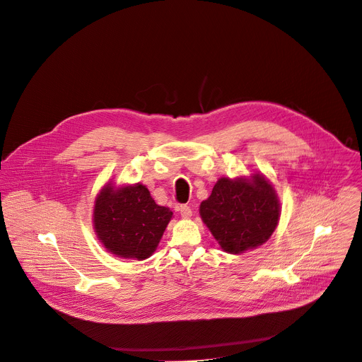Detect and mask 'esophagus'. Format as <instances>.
<instances>
[{"mask_svg": "<svg viewBox=\"0 0 362 362\" xmlns=\"http://www.w3.org/2000/svg\"><path fill=\"white\" fill-rule=\"evenodd\" d=\"M178 211H180L182 218H189L192 216V211H191V209L188 206H180Z\"/></svg>", "mask_w": 362, "mask_h": 362, "instance_id": "1", "label": "esophagus"}]
</instances>
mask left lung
I'll return each instance as SVG.
<instances>
[{"mask_svg":"<svg viewBox=\"0 0 362 362\" xmlns=\"http://www.w3.org/2000/svg\"><path fill=\"white\" fill-rule=\"evenodd\" d=\"M199 216L226 253L240 255L270 238L280 203L272 182L260 173L249 178L221 177L199 206Z\"/></svg>","mask_w":362,"mask_h":362,"instance_id":"1","label":"left lung"}]
</instances>
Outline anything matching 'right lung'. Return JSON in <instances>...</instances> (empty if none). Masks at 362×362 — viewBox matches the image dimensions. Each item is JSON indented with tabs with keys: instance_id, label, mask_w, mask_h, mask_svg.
I'll use <instances>...</instances> for the list:
<instances>
[{
	"instance_id": "right-lung-1",
	"label": "right lung",
	"mask_w": 362,
	"mask_h": 362,
	"mask_svg": "<svg viewBox=\"0 0 362 362\" xmlns=\"http://www.w3.org/2000/svg\"><path fill=\"white\" fill-rule=\"evenodd\" d=\"M173 211L158 206L142 184H106L95 199L93 227L99 242L117 257L145 260L158 247Z\"/></svg>"
}]
</instances>
